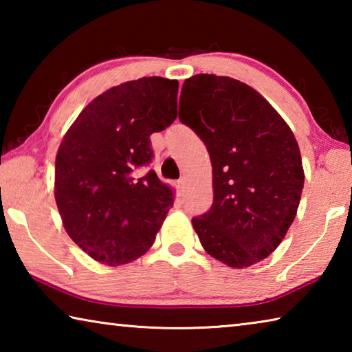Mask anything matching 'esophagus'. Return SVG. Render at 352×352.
<instances>
[{"label": "esophagus", "mask_w": 352, "mask_h": 352, "mask_svg": "<svg viewBox=\"0 0 352 352\" xmlns=\"http://www.w3.org/2000/svg\"><path fill=\"white\" fill-rule=\"evenodd\" d=\"M186 177H182L180 180L177 182V188H178V190H184V188H186Z\"/></svg>", "instance_id": "34e87169"}]
</instances>
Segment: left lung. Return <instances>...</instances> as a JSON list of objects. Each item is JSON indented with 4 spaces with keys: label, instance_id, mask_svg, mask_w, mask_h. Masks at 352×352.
<instances>
[{
    "label": "left lung",
    "instance_id": "8db88e82",
    "mask_svg": "<svg viewBox=\"0 0 352 352\" xmlns=\"http://www.w3.org/2000/svg\"><path fill=\"white\" fill-rule=\"evenodd\" d=\"M183 124L205 142L212 164L211 210L192 219L208 254L243 269L275 252L305 186L298 142L261 94L226 76L184 80Z\"/></svg>",
    "mask_w": 352,
    "mask_h": 352
}]
</instances>
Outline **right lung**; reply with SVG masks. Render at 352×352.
Wrapping results in <instances>:
<instances>
[{
	"instance_id": "obj_1",
	"label": "right lung",
	"mask_w": 352,
	"mask_h": 352,
	"mask_svg": "<svg viewBox=\"0 0 352 352\" xmlns=\"http://www.w3.org/2000/svg\"><path fill=\"white\" fill-rule=\"evenodd\" d=\"M178 82L141 77L113 87L80 111L58 147L56 204L68 236L94 261L122 265L152 247L172 189L155 170L151 135L177 118Z\"/></svg>"
}]
</instances>
